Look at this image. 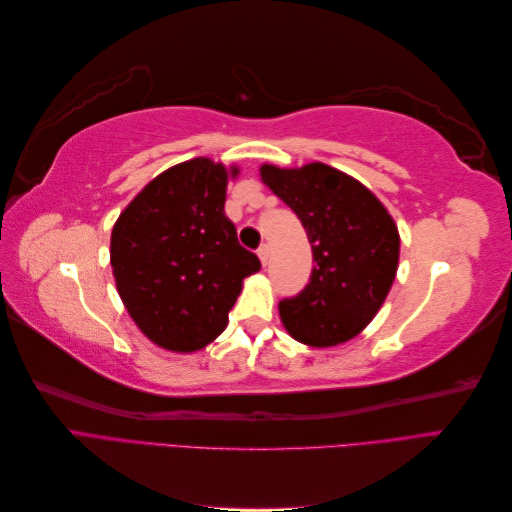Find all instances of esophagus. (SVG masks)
I'll use <instances>...</instances> for the list:
<instances>
[{
  "instance_id": "34e87169",
  "label": "esophagus",
  "mask_w": 512,
  "mask_h": 512,
  "mask_svg": "<svg viewBox=\"0 0 512 512\" xmlns=\"http://www.w3.org/2000/svg\"><path fill=\"white\" fill-rule=\"evenodd\" d=\"M258 256H260V262H262V265H267L269 258H271V245L262 243V245H260V250H258Z\"/></svg>"
}]
</instances>
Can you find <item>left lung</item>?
Returning a JSON list of instances; mask_svg holds the SVG:
<instances>
[{
    "mask_svg": "<svg viewBox=\"0 0 512 512\" xmlns=\"http://www.w3.org/2000/svg\"><path fill=\"white\" fill-rule=\"evenodd\" d=\"M262 183L297 213L312 243L309 284L280 301L286 331L301 344L329 348L359 335L389 294L399 232L363 183L322 162L260 166Z\"/></svg>",
    "mask_w": 512,
    "mask_h": 512,
    "instance_id": "obj_1",
    "label": "left lung"
}]
</instances>
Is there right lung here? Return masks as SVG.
<instances>
[{"mask_svg": "<svg viewBox=\"0 0 512 512\" xmlns=\"http://www.w3.org/2000/svg\"><path fill=\"white\" fill-rule=\"evenodd\" d=\"M239 175L209 158L164 170L123 209L111 235V267L128 314L153 344L196 352L228 324L243 280L260 269L226 213Z\"/></svg>", "mask_w": 512, "mask_h": 512, "instance_id": "add662e5", "label": "right lung"}]
</instances>
